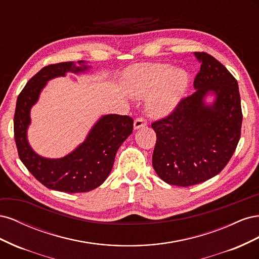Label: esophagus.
<instances>
[{
  "instance_id": "1",
  "label": "esophagus",
  "mask_w": 259,
  "mask_h": 259,
  "mask_svg": "<svg viewBox=\"0 0 259 259\" xmlns=\"http://www.w3.org/2000/svg\"><path fill=\"white\" fill-rule=\"evenodd\" d=\"M147 125V121L144 119V117H137V119L134 121V128L138 130L142 128Z\"/></svg>"
}]
</instances>
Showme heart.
I'll return each mask as SVG.
<instances>
[{"label": "heart", "instance_id": "obj_1", "mask_svg": "<svg viewBox=\"0 0 259 259\" xmlns=\"http://www.w3.org/2000/svg\"><path fill=\"white\" fill-rule=\"evenodd\" d=\"M125 86L132 96L147 98L148 108L154 116L168 115L184 97L188 74L166 64L136 66L125 74Z\"/></svg>", "mask_w": 259, "mask_h": 259}]
</instances>
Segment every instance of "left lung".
<instances>
[{"mask_svg": "<svg viewBox=\"0 0 259 259\" xmlns=\"http://www.w3.org/2000/svg\"><path fill=\"white\" fill-rule=\"evenodd\" d=\"M194 56L201 64L193 83L195 92L151 125L156 134L155 173L163 182L180 187L201 184L221 173L241 135L237 80L210 55L195 52ZM210 95L214 99L207 104L205 99Z\"/></svg>", "mask_w": 259, "mask_h": 259, "instance_id": "8db88e82", "label": "left lung"}]
</instances>
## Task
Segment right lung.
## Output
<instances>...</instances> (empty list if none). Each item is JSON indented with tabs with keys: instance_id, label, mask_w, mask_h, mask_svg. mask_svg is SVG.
Returning a JSON list of instances; mask_svg holds the SVG:
<instances>
[{
	"instance_id": "add662e5",
	"label": "right lung",
	"mask_w": 259,
	"mask_h": 259,
	"mask_svg": "<svg viewBox=\"0 0 259 259\" xmlns=\"http://www.w3.org/2000/svg\"><path fill=\"white\" fill-rule=\"evenodd\" d=\"M91 66L83 60L46 66L31 77L19 94L14 116V134L19 158L28 170L46 188L61 192H89L103 184L112 169L116 151L133 133L127 115H103L85 140L72 152L59 159L37 154L28 142L30 111L49 81L68 72L84 73Z\"/></svg>"
}]
</instances>
